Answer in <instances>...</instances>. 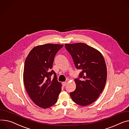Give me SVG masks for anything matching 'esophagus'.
Listing matches in <instances>:
<instances>
[{
  "label": "esophagus",
  "mask_w": 129,
  "mask_h": 129,
  "mask_svg": "<svg viewBox=\"0 0 129 129\" xmlns=\"http://www.w3.org/2000/svg\"><path fill=\"white\" fill-rule=\"evenodd\" d=\"M62 85H63V86H65L67 85V82H62Z\"/></svg>",
  "instance_id": "1"
}]
</instances>
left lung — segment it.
<instances>
[{"label":"left lung","mask_w":129,"mask_h":129,"mask_svg":"<svg viewBox=\"0 0 129 129\" xmlns=\"http://www.w3.org/2000/svg\"><path fill=\"white\" fill-rule=\"evenodd\" d=\"M65 48L71 55L76 68L82 70L75 79L76 89L70 93V96L78 105H89L96 101L106 84L104 59L100 52L85 43L66 44Z\"/></svg>","instance_id":"obj_1"}]
</instances>
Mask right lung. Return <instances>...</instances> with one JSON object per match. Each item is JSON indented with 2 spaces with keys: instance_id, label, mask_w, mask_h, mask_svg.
<instances>
[{
  "instance_id": "1",
  "label": "right lung",
  "mask_w": 129,
  "mask_h": 129,
  "mask_svg": "<svg viewBox=\"0 0 129 129\" xmlns=\"http://www.w3.org/2000/svg\"><path fill=\"white\" fill-rule=\"evenodd\" d=\"M63 46L57 44L37 46L25 60L23 78L26 90L33 101L41 108L54 105L61 90V84L57 81L52 68L54 57Z\"/></svg>"
}]
</instances>
